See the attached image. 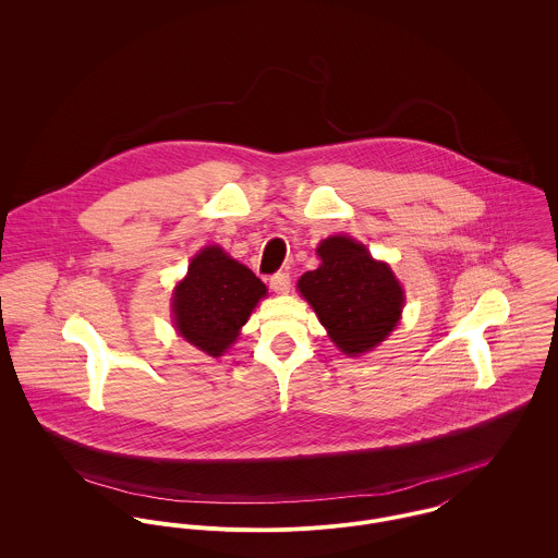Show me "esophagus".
I'll return each instance as SVG.
<instances>
[{
    "label": "esophagus",
    "instance_id": "34e87169",
    "mask_svg": "<svg viewBox=\"0 0 558 558\" xmlns=\"http://www.w3.org/2000/svg\"><path fill=\"white\" fill-rule=\"evenodd\" d=\"M290 283H292V279H290L288 272H275V275L270 277V288H272L275 292H279V294H286V292L290 290Z\"/></svg>",
    "mask_w": 558,
    "mask_h": 558
}]
</instances>
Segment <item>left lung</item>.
Returning a JSON list of instances; mask_svg holds the SVG:
<instances>
[{
	"label": "left lung",
	"instance_id": "obj_1",
	"mask_svg": "<svg viewBox=\"0 0 558 558\" xmlns=\"http://www.w3.org/2000/svg\"><path fill=\"white\" fill-rule=\"evenodd\" d=\"M318 255L322 264L299 281L301 294L341 352L372 350L398 324L403 307L398 279L387 264L348 236L322 240Z\"/></svg>",
	"mask_w": 558,
	"mask_h": 558
}]
</instances>
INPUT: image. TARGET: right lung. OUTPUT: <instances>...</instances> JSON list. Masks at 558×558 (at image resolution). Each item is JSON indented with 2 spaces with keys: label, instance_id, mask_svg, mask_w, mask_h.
Returning <instances> with one entry per match:
<instances>
[{
  "label": "right lung",
  "instance_id": "obj_1",
  "mask_svg": "<svg viewBox=\"0 0 558 558\" xmlns=\"http://www.w3.org/2000/svg\"><path fill=\"white\" fill-rule=\"evenodd\" d=\"M266 286L219 246H206L189 266V275L173 294V318L180 335L221 356L239 337Z\"/></svg>",
  "mask_w": 558,
  "mask_h": 558
}]
</instances>
